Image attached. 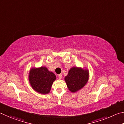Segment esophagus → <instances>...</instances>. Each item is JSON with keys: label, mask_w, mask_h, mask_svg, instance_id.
<instances>
[{"label": "esophagus", "mask_w": 124, "mask_h": 124, "mask_svg": "<svg viewBox=\"0 0 124 124\" xmlns=\"http://www.w3.org/2000/svg\"><path fill=\"white\" fill-rule=\"evenodd\" d=\"M58 78H59V79H62V74L58 75Z\"/></svg>", "instance_id": "esophagus-1"}]
</instances>
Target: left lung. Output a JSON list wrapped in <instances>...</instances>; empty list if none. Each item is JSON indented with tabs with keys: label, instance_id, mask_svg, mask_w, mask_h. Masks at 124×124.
<instances>
[{
	"label": "left lung",
	"instance_id": "8db88e82",
	"mask_svg": "<svg viewBox=\"0 0 124 124\" xmlns=\"http://www.w3.org/2000/svg\"><path fill=\"white\" fill-rule=\"evenodd\" d=\"M89 72L81 68H72L65 77L67 86L71 92H76L82 88L88 81Z\"/></svg>",
	"mask_w": 124,
	"mask_h": 124
}]
</instances>
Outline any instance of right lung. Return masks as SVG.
I'll return each instance as SVG.
<instances>
[{
    "label": "right lung",
    "instance_id": "obj_1",
    "mask_svg": "<svg viewBox=\"0 0 124 124\" xmlns=\"http://www.w3.org/2000/svg\"><path fill=\"white\" fill-rule=\"evenodd\" d=\"M55 79V75L48 71L45 67L32 69L29 76V82L32 88L42 94L49 93L53 82Z\"/></svg>",
    "mask_w": 124,
    "mask_h": 124
}]
</instances>
